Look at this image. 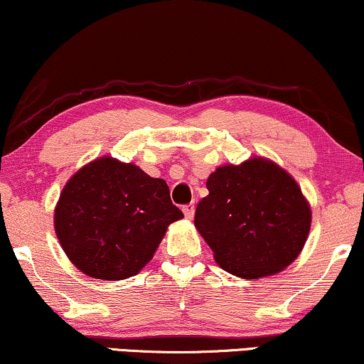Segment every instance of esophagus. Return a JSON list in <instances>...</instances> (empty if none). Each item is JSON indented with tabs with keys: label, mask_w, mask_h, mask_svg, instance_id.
Segmentation results:
<instances>
[{
	"label": "esophagus",
	"mask_w": 364,
	"mask_h": 364,
	"mask_svg": "<svg viewBox=\"0 0 364 364\" xmlns=\"http://www.w3.org/2000/svg\"><path fill=\"white\" fill-rule=\"evenodd\" d=\"M182 212L187 218H192L193 213H196V205H193V203H187V205L182 207Z\"/></svg>",
	"instance_id": "esophagus-1"
}]
</instances>
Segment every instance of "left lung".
Masks as SVG:
<instances>
[{"label":"left lung","mask_w":364,"mask_h":364,"mask_svg":"<svg viewBox=\"0 0 364 364\" xmlns=\"http://www.w3.org/2000/svg\"><path fill=\"white\" fill-rule=\"evenodd\" d=\"M207 188L193 223L223 270L255 280L300 255L311 210L298 183L277 164L258 157L218 167Z\"/></svg>","instance_id":"left-lung-1"}]
</instances>
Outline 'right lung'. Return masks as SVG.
<instances>
[{
	"label": "right lung",
	"instance_id": "1",
	"mask_svg": "<svg viewBox=\"0 0 364 364\" xmlns=\"http://www.w3.org/2000/svg\"><path fill=\"white\" fill-rule=\"evenodd\" d=\"M182 217L166 181L102 157L69 178L54 228L79 270L99 280H124L146 267L167 227Z\"/></svg>",
	"mask_w": 364,
	"mask_h": 364
}]
</instances>
